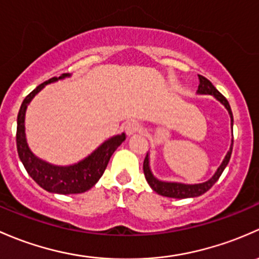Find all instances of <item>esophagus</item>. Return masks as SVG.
I'll use <instances>...</instances> for the list:
<instances>
[{"label":"esophagus","mask_w":259,"mask_h":259,"mask_svg":"<svg viewBox=\"0 0 259 259\" xmlns=\"http://www.w3.org/2000/svg\"><path fill=\"white\" fill-rule=\"evenodd\" d=\"M140 130H141L140 122L135 121V119H133V121L127 122L126 126H124V131H126V133H127V135H128V136L136 135V133H137Z\"/></svg>","instance_id":"esophagus-1"}]
</instances>
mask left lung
<instances>
[{
	"mask_svg": "<svg viewBox=\"0 0 259 259\" xmlns=\"http://www.w3.org/2000/svg\"><path fill=\"white\" fill-rule=\"evenodd\" d=\"M199 78V84L198 90H197V93L198 95H210L215 98L217 101H220L226 108H227L229 117H231V127L233 128V114H232L231 106H229L228 101L226 100L225 96L222 93L218 92V90L215 89L212 84V82L208 81L206 77L198 74ZM233 132V131H232ZM233 136V133H232ZM232 148H233V138H232L231 147H229V151L226 154L225 159L222 161L221 166L218 167L217 170L214 172V175L209 178L208 181L203 183H196V185H186V183L181 182H166V181H161L158 178H156L152 173L151 167H149V154L147 153L146 156L145 162H143V172H145V177L147 180L148 185L151 186V188L153 189L156 193L161 194V196L169 197V198H193V197H198L201 194L206 193L208 189L214 185L218 181V178L221 177L222 172L225 170L226 167H227L229 158H231L232 154Z\"/></svg>",
	"mask_w": 259,
	"mask_h": 259,
	"instance_id": "left-lung-1",
	"label": "left lung"
}]
</instances>
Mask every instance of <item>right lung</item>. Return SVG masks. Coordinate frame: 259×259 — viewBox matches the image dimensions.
I'll return each instance as SVG.
<instances>
[{
	"mask_svg": "<svg viewBox=\"0 0 259 259\" xmlns=\"http://www.w3.org/2000/svg\"><path fill=\"white\" fill-rule=\"evenodd\" d=\"M70 73H63L62 76L53 77L49 81L44 82L37 86L27 97L23 100L20 112L17 116V133H16V142H17V152L21 162L25 166L30 177L39 187L46 189L50 193L58 194H76L83 193L89 191L98 182L107 167L108 161L117 147L126 140V135L113 136L107 141L98 146L92 153L86 158L70 166H56L51 164L44 159L38 158L31 151L27 145L25 132V116L27 106L33 100L34 96L44 89L46 84L53 83L58 79L70 77Z\"/></svg>",
	"mask_w": 259,
	"mask_h": 259,
	"instance_id": "add662e5",
	"label": "right lung"
}]
</instances>
